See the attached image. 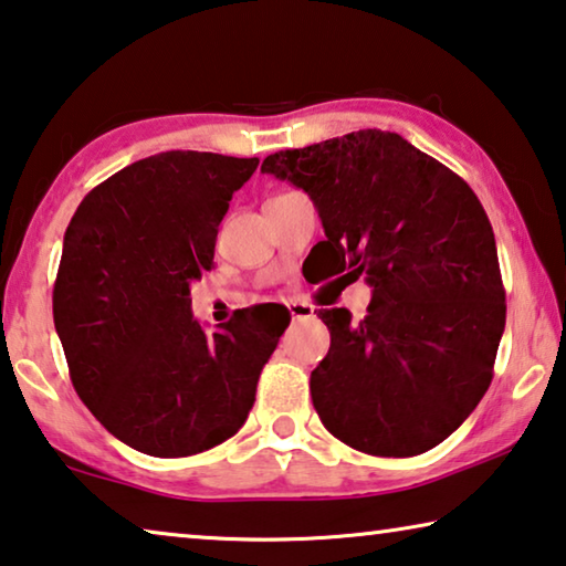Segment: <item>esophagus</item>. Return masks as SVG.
Wrapping results in <instances>:
<instances>
[{"instance_id": "34e87169", "label": "esophagus", "mask_w": 566, "mask_h": 566, "mask_svg": "<svg viewBox=\"0 0 566 566\" xmlns=\"http://www.w3.org/2000/svg\"><path fill=\"white\" fill-rule=\"evenodd\" d=\"M289 311L293 321H305V318H313V305L305 303V301H289Z\"/></svg>"}]
</instances>
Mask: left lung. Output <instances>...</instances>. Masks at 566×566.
Listing matches in <instances>:
<instances>
[{
    "label": "left lung",
    "mask_w": 566,
    "mask_h": 566,
    "mask_svg": "<svg viewBox=\"0 0 566 566\" xmlns=\"http://www.w3.org/2000/svg\"><path fill=\"white\" fill-rule=\"evenodd\" d=\"M261 172L308 192L326 277L364 275L374 289L366 318L318 313L331 331L311 374L323 426L374 457L433 449L486 394L506 323L494 230L474 190L384 129L268 155Z\"/></svg>",
    "instance_id": "1"
}]
</instances>
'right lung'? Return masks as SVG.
<instances>
[{
	"label": "right lung",
	"mask_w": 566,
	"mask_h": 566,
	"mask_svg": "<svg viewBox=\"0 0 566 566\" xmlns=\"http://www.w3.org/2000/svg\"><path fill=\"white\" fill-rule=\"evenodd\" d=\"M258 157L170 150L90 190L62 243L54 328L82 403L127 447L175 459L245 423L289 328L240 313L208 336L190 283L212 268L218 226Z\"/></svg>",
	"instance_id": "obj_1"
}]
</instances>
